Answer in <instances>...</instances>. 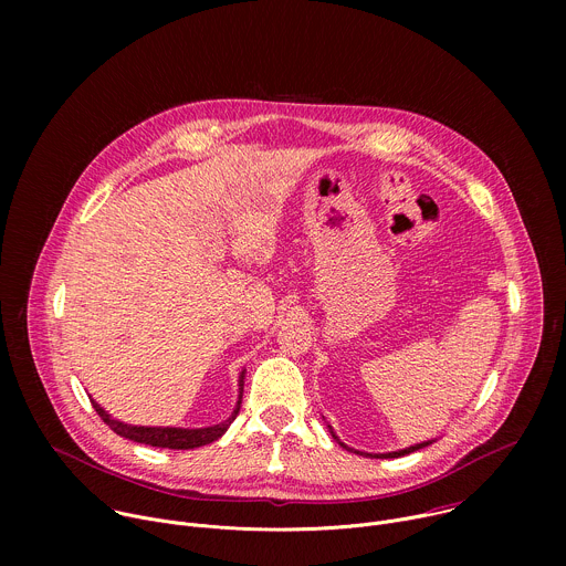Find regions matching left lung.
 Returning a JSON list of instances; mask_svg holds the SVG:
<instances>
[{
  "instance_id": "8db88e82",
  "label": "left lung",
  "mask_w": 566,
  "mask_h": 566,
  "mask_svg": "<svg viewBox=\"0 0 566 566\" xmlns=\"http://www.w3.org/2000/svg\"><path fill=\"white\" fill-rule=\"evenodd\" d=\"M334 434V432H332ZM334 439L338 441V437L334 434ZM340 443V441H338ZM432 441H426V443H417V446H410V448H406V450H398V452H387V454H369V457H385V459H391V457H406V454H410V452H415V450H421V448H426V446H430ZM340 446H345V443H340ZM347 448V446H345Z\"/></svg>"
}]
</instances>
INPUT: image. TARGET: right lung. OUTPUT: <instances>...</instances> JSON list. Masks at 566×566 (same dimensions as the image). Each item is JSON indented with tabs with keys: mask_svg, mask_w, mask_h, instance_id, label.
<instances>
[{
	"mask_svg": "<svg viewBox=\"0 0 566 566\" xmlns=\"http://www.w3.org/2000/svg\"><path fill=\"white\" fill-rule=\"evenodd\" d=\"M239 382H244V376H241ZM92 400V398H90ZM94 410L98 412V417L120 437L136 441V443H145L151 448H170V450H192L199 446H208L212 441H217L234 421V417L239 415V406H241V391H239V400H237V408L232 412V417L219 426H210V428H199V430H186V428H145V426H127L120 423L116 419H112L96 400H92Z\"/></svg>",
	"mask_w": 566,
	"mask_h": 566,
	"instance_id": "obj_1",
	"label": "right lung"
}]
</instances>
